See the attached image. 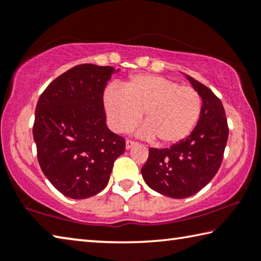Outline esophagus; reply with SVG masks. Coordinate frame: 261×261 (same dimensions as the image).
Wrapping results in <instances>:
<instances>
[{
	"label": "esophagus",
	"mask_w": 261,
	"mask_h": 261,
	"mask_svg": "<svg viewBox=\"0 0 261 261\" xmlns=\"http://www.w3.org/2000/svg\"><path fill=\"white\" fill-rule=\"evenodd\" d=\"M135 145H137V143H136V141H134V140L127 139V140L125 141V148H126V149H129V148H131V147H134Z\"/></svg>",
	"instance_id": "esophagus-1"
}]
</instances>
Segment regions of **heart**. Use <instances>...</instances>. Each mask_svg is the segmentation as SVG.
<instances>
[{"label": "heart", "instance_id": "b5f03b06", "mask_svg": "<svg viewBox=\"0 0 261 261\" xmlns=\"http://www.w3.org/2000/svg\"><path fill=\"white\" fill-rule=\"evenodd\" d=\"M103 102L109 124L116 132L130 129L144 112L145 124L137 134L148 140L155 138L162 146L187 138L199 121L202 107L201 96L194 88L149 74L131 78L123 88L107 87Z\"/></svg>", "mask_w": 261, "mask_h": 261}]
</instances>
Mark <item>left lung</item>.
<instances>
[{"label":"left lung","mask_w":261,"mask_h":261,"mask_svg":"<svg viewBox=\"0 0 261 261\" xmlns=\"http://www.w3.org/2000/svg\"><path fill=\"white\" fill-rule=\"evenodd\" d=\"M202 100L191 135L169 148H149L141 175L163 196L183 199L206 187L218 173L228 140V123L221 100L204 84L185 74Z\"/></svg>","instance_id":"8db88e82"}]
</instances>
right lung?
<instances>
[{"instance_id":"obj_1","label":"right lung","mask_w":261,"mask_h":261,"mask_svg":"<svg viewBox=\"0 0 261 261\" xmlns=\"http://www.w3.org/2000/svg\"><path fill=\"white\" fill-rule=\"evenodd\" d=\"M113 67L76 65L53 81L35 108L33 138L48 180L64 196L86 199L107 187L124 138L108 129L103 92Z\"/></svg>"}]
</instances>
